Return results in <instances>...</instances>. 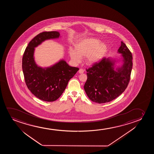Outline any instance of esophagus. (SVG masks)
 I'll list each match as a JSON object with an SVG mask.
<instances>
[{"label":"esophagus","mask_w":154,"mask_h":154,"mask_svg":"<svg viewBox=\"0 0 154 154\" xmlns=\"http://www.w3.org/2000/svg\"><path fill=\"white\" fill-rule=\"evenodd\" d=\"M84 72V70L82 69H80L79 70V71H78V72L79 74H83Z\"/></svg>","instance_id":"obj_1"}]
</instances>
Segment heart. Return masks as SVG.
<instances>
[{
	"instance_id": "b5f03b06",
	"label": "heart",
	"mask_w": 154,
	"mask_h": 154,
	"mask_svg": "<svg viewBox=\"0 0 154 154\" xmlns=\"http://www.w3.org/2000/svg\"><path fill=\"white\" fill-rule=\"evenodd\" d=\"M108 47L105 42H100L99 39L87 38L79 40L75 44V51H69L71 59L75 63H79L81 58L86 57L87 64L96 63L107 52Z\"/></svg>"
}]
</instances>
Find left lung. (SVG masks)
Wrapping results in <instances>:
<instances>
[{"mask_svg": "<svg viewBox=\"0 0 154 154\" xmlns=\"http://www.w3.org/2000/svg\"><path fill=\"white\" fill-rule=\"evenodd\" d=\"M118 53L122 54L118 60L122 61V66L116 68L115 63L118 60L103 57L86 69L87 79L84 88L91 101L98 103L109 102L126 89L133 67L132 54L122 42Z\"/></svg>", "mask_w": 154, "mask_h": 154, "instance_id": "obj_1", "label": "left lung"}]
</instances>
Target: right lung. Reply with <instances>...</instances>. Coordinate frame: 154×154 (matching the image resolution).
I'll return each instance as SVG.
<instances>
[{
    "label": "right lung",
    "instance_id": "right-lung-1",
    "mask_svg": "<svg viewBox=\"0 0 154 154\" xmlns=\"http://www.w3.org/2000/svg\"><path fill=\"white\" fill-rule=\"evenodd\" d=\"M58 32H45L37 35L26 47L22 60V68L26 84L36 97L43 101L56 100L62 95L69 80L74 77L79 68L71 67L61 59L48 67L36 64L34 58L35 48L44 41L58 38Z\"/></svg>",
    "mask_w": 154,
    "mask_h": 154
}]
</instances>
